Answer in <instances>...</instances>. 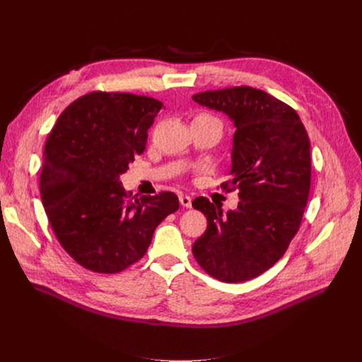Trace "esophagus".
<instances>
[{"instance_id": "obj_1", "label": "esophagus", "mask_w": 362, "mask_h": 362, "mask_svg": "<svg viewBox=\"0 0 362 362\" xmlns=\"http://www.w3.org/2000/svg\"><path fill=\"white\" fill-rule=\"evenodd\" d=\"M179 200H180V204L183 206V208H187V209L192 208V197H190V196L182 194V196L179 197Z\"/></svg>"}]
</instances>
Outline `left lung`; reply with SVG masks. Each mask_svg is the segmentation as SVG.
<instances>
[{"label":"left lung","instance_id":"left-lung-1","mask_svg":"<svg viewBox=\"0 0 362 362\" xmlns=\"http://www.w3.org/2000/svg\"><path fill=\"white\" fill-rule=\"evenodd\" d=\"M192 98L233 122L232 180L223 187L238 189L240 200L226 215L206 197L193 200L208 219L193 256L222 282L249 281L281 259L299 229L311 186L309 137L296 112L262 90L240 86Z\"/></svg>","mask_w":362,"mask_h":362}]
</instances>
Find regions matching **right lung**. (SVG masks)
<instances>
[{"label": "right lung", "mask_w": 362, "mask_h": 362, "mask_svg": "<svg viewBox=\"0 0 362 362\" xmlns=\"http://www.w3.org/2000/svg\"><path fill=\"white\" fill-rule=\"evenodd\" d=\"M162 106L146 95L93 91L73 101L48 134L41 200L59 242L86 269L117 274L133 265L179 209L172 192L130 197L120 182Z\"/></svg>", "instance_id": "add662e5"}]
</instances>
